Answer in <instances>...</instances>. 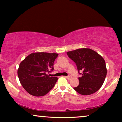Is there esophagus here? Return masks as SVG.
<instances>
[{
  "mask_svg": "<svg viewBox=\"0 0 122 122\" xmlns=\"http://www.w3.org/2000/svg\"><path fill=\"white\" fill-rule=\"evenodd\" d=\"M66 78L68 80H71V78H72V76H66Z\"/></svg>",
  "mask_w": 122,
  "mask_h": 122,
  "instance_id": "1",
  "label": "esophagus"
}]
</instances>
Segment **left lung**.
Returning a JSON list of instances; mask_svg holds the SVG:
<instances>
[{"label": "left lung", "mask_w": 122, "mask_h": 122, "mask_svg": "<svg viewBox=\"0 0 122 122\" xmlns=\"http://www.w3.org/2000/svg\"><path fill=\"white\" fill-rule=\"evenodd\" d=\"M67 55L76 63L78 71H83L79 85L74 89L84 96L92 94L99 90L106 77L104 59L97 52L89 48H81L68 51ZM81 74V73H80Z\"/></svg>", "instance_id": "8db88e82"}]
</instances>
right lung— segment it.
Here are the masks:
<instances>
[{
	"instance_id": "right-lung-1",
	"label": "right lung",
	"mask_w": 122,
	"mask_h": 122,
	"mask_svg": "<svg viewBox=\"0 0 122 122\" xmlns=\"http://www.w3.org/2000/svg\"><path fill=\"white\" fill-rule=\"evenodd\" d=\"M58 56L56 53H32L20 63L18 78L29 94L44 96L54 87L58 78L50 76L46 73L54 69V61Z\"/></svg>"
}]
</instances>
